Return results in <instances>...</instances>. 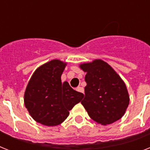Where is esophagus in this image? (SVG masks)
<instances>
[{
	"instance_id": "34e87169",
	"label": "esophagus",
	"mask_w": 150,
	"mask_h": 150,
	"mask_svg": "<svg viewBox=\"0 0 150 150\" xmlns=\"http://www.w3.org/2000/svg\"><path fill=\"white\" fill-rule=\"evenodd\" d=\"M76 90H77L78 92H80V93H83L84 92V90L83 87H81V86H79L77 89H76Z\"/></svg>"
}]
</instances>
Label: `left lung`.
Here are the masks:
<instances>
[{
  "mask_svg": "<svg viewBox=\"0 0 150 150\" xmlns=\"http://www.w3.org/2000/svg\"><path fill=\"white\" fill-rule=\"evenodd\" d=\"M80 67L86 73L85 96L81 103L90 118L101 125L111 124L122 118L129 96L120 76L100 59L80 64Z\"/></svg>",
  "mask_w": 150,
  "mask_h": 150,
  "instance_id": "left-lung-1",
  "label": "left lung"
}]
</instances>
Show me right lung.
<instances>
[{"instance_id":"1","label":"right lung","mask_w":150,"mask_h":150,"mask_svg":"<svg viewBox=\"0 0 150 150\" xmlns=\"http://www.w3.org/2000/svg\"><path fill=\"white\" fill-rule=\"evenodd\" d=\"M67 63L52 60L34 71L24 93V104L36 122L48 127L60 124L84 95L61 82Z\"/></svg>"}]
</instances>
